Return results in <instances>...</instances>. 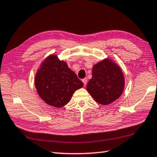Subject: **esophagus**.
<instances>
[{
  "label": "esophagus",
  "instance_id": "obj_1",
  "mask_svg": "<svg viewBox=\"0 0 157 157\" xmlns=\"http://www.w3.org/2000/svg\"><path fill=\"white\" fill-rule=\"evenodd\" d=\"M82 82H83V83H84V86H86V83H87V78H84V79H82Z\"/></svg>",
  "mask_w": 157,
  "mask_h": 157
}]
</instances>
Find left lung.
Returning a JSON list of instances; mask_svg holds the SVG:
<instances>
[{"mask_svg":"<svg viewBox=\"0 0 157 157\" xmlns=\"http://www.w3.org/2000/svg\"><path fill=\"white\" fill-rule=\"evenodd\" d=\"M124 89V77L121 68L109 58L94 65L92 78L86 90L98 103L107 105L120 98Z\"/></svg>","mask_w":157,"mask_h":157,"instance_id":"obj_1","label":"left lung"}]
</instances>
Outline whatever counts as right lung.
I'll use <instances>...</instances> for the list:
<instances>
[{
    "mask_svg": "<svg viewBox=\"0 0 157 157\" xmlns=\"http://www.w3.org/2000/svg\"><path fill=\"white\" fill-rule=\"evenodd\" d=\"M37 94L46 104L56 108L67 105L83 82L56 55H50L41 62L34 78Z\"/></svg>",
    "mask_w": 157,
    "mask_h": 157,
    "instance_id": "obj_1",
    "label": "right lung"
}]
</instances>
